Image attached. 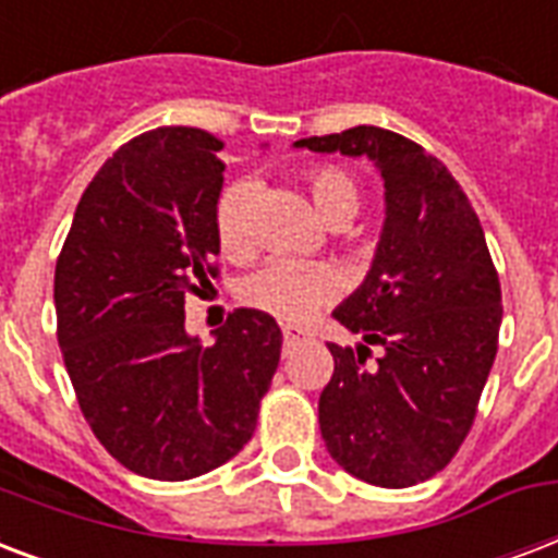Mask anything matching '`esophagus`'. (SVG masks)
Wrapping results in <instances>:
<instances>
[{
  "mask_svg": "<svg viewBox=\"0 0 558 558\" xmlns=\"http://www.w3.org/2000/svg\"><path fill=\"white\" fill-rule=\"evenodd\" d=\"M283 330V348H295L298 342H304V339H310V333L304 330V327H298V325H283L280 327Z\"/></svg>",
  "mask_w": 558,
  "mask_h": 558,
  "instance_id": "34e87169",
  "label": "esophagus"
}]
</instances>
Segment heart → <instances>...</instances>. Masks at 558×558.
<instances>
[{"label": "heart", "instance_id": "1", "mask_svg": "<svg viewBox=\"0 0 558 558\" xmlns=\"http://www.w3.org/2000/svg\"><path fill=\"white\" fill-rule=\"evenodd\" d=\"M304 186L322 219L333 225L348 222L360 207V186L339 166H313L304 172ZM251 184H231L222 190L213 207L216 242L225 257L245 260L254 248L251 240ZM339 275L322 263L271 260L251 271L240 283V301L245 307L275 316L280 322H307L336 295Z\"/></svg>", "mask_w": 558, "mask_h": 558}]
</instances>
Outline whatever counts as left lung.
Wrapping results in <instances>:
<instances>
[{"label": "left lung", "mask_w": 558, "mask_h": 558, "mask_svg": "<svg viewBox=\"0 0 558 558\" xmlns=\"http://www.w3.org/2000/svg\"><path fill=\"white\" fill-rule=\"evenodd\" d=\"M295 146L372 157L386 186L372 271L333 313L363 342H327L322 439L348 474L415 486L457 457L495 363L504 304L486 233L448 166L395 131L356 125Z\"/></svg>", "instance_id": "left-lung-1"}]
</instances>
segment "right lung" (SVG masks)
<instances>
[{
	"instance_id": "add662e5",
	"label": "right lung",
	"mask_w": 558,
	"mask_h": 558,
	"mask_svg": "<svg viewBox=\"0 0 558 558\" xmlns=\"http://www.w3.org/2000/svg\"><path fill=\"white\" fill-rule=\"evenodd\" d=\"M222 140L163 125L128 140L84 190L54 266L63 365L84 418L140 477H202L257 427L280 363L278 322L233 310L210 348L184 330L186 295L219 278L213 207Z\"/></svg>"
}]
</instances>
